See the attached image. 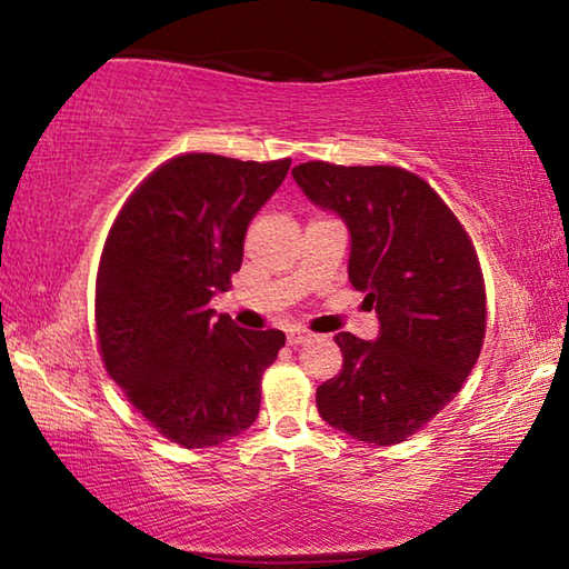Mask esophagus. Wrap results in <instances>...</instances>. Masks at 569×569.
<instances>
[{
  "label": "esophagus",
  "instance_id": "obj_1",
  "mask_svg": "<svg viewBox=\"0 0 569 569\" xmlns=\"http://www.w3.org/2000/svg\"><path fill=\"white\" fill-rule=\"evenodd\" d=\"M286 339H288V343H291V346H298V343H306L308 339H311V333L303 331V329H291V331L286 333Z\"/></svg>",
  "mask_w": 569,
  "mask_h": 569
}]
</instances>
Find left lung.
Instances as JSON below:
<instances>
[{
  "instance_id": "obj_1",
  "label": "left lung",
  "mask_w": 569,
  "mask_h": 569,
  "mask_svg": "<svg viewBox=\"0 0 569 569\" xmlns=\"http://www.w3.org/2000/svg\"><path fill=\"white\" fill-rule=\"evenodd\" d=\"M293 180L351 236L349 281L377 308V341L336 333L339 377L321 419L366 445H399L457 397L477 363L487 296L475 246L429 182L393 166L303 162Z\"/></svg>"
}]
</instances>
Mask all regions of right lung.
Masks as SVG:
<instances>
[{
	"label": "right lung",
	"mask_w": 569,
	"mask_h": 569,
	"mask_svg": "<svg viewBox=\"0 0 569 569\" xmlns=\"http://www.w3.org/2000/svg\"><path fill=\"white\" fill-rule=\"evenodd\" d=\"M291 160L210 152L168 160L132 192L104 240L94 321L104 369L162 437L218 447L258 419L283 331L240 329L210 308L243 263L250 220Z\"/></svg>",
	"instance_id": "obj_1"
}]
</instances>
